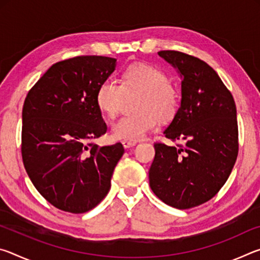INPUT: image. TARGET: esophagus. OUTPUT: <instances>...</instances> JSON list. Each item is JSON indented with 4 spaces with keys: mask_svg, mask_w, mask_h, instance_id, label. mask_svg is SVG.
I'll use <instances>...</instances> for the list:
<instances>
[{
    "mask_svg": "<svg viewBox=\"0 0 260 260\" xmlns=\"http://www.w3.org/2000/svg\"><path fill=\"white\" fill-rule=\"evenodd\" d=\"M136 144H138V142H135V141H126V140L122 141V146H124L125 149L133 148L136 146Z\"/></svg>",
    "mask_w": 260,
    "mask_h": 260,
    "instance_id": "esophagus-1",
    "label": "esophagus"
}]
</instances>
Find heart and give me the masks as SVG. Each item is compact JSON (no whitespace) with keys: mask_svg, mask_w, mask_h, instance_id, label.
I'll return each instance as SVG.
<instances>
[{"mask_svg":"<svg viewBox=\"0 0 260 260\" xmlns=\"http://www.w3.org/2000/svg\"><path fill=\"white\" fill-rule=\"evenodd\" d=\"M134 100V113L120 118L112 125L118 140L139 141L155 128L157 121L173 119L180 107V91L170 82L167 74L149 64H133L121 74L120 83L108 79L96 91V104L101 112L113 118L126 98Z\"/></svg>","mask_w":260,"mask_h":260,"instance_id":"1","label":"heart"}]
</instances>
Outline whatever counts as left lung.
Wrapping results in <instances>:
<instances>
[{
    "instance_id": "obj_1",
    "label": "left lung",
    "mask_w": 260,
    "mask_h": 260,
    "mask_svg": "<svg viewBox=\"0 0 260 260\" xmlns=\"http://www.w3.org/2000/svg\"><path fill=\"white\" fill-rule=\"evenodd\" d=\"M158 55L182 78L181 105L164 134L172 142L184 144L155 143L149 183L165 204L191 209L217 195L234 167L239 153L236 105L204 60L175 50Z\"/></svg>"
}]
</instances>
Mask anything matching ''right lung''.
<instances>
[{"label":"right lung","mask_w":260,"mask_h":260,"mask_svg":"<svg viewBox=\"0 0 260 260\" xmlns=\"http://www.w3.org/2000/svg\"><path fill=\"white\" fill-rule=\"evenodd\" d=\"M116 58L77 56L57 61L30 88L23 107L21 157L30 181L55 208L85 213L108 195L121 143L99 147L107 132L96 91Z\"/></svg>","instance_id":"right-lung-1"}]
</instances>
